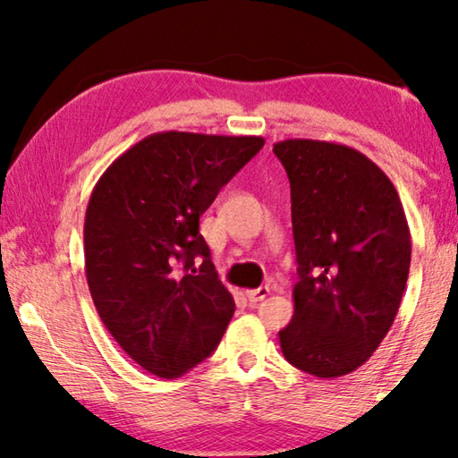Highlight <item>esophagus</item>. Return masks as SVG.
<instances>
[{
    "label": "esophagus",
    "mask_w": 458,
    "mask_h": 458,
    "mask_svg": "<svg viewBox=\"0 0 458 458\" xmlns=\"http://www.w3.org/2000/svg\"><path fill=\"white\" fill-rule=\"evenodd\" d=\"M268 293H271V290H268L267 285H260V287H256V290H248L246 298L250 304H256V302H260V300H265Z\"/></svg>",
    "instance_id": "1"
}]
</instances>
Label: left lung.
<instances>
[{
	"instance_id": "left-lung-1",
	"label": "left lung",
	"mask_w": 458,
	"mask_h": 458,
	"mask_svg": "<svg viewBox=\"0 0 458 458\" xmlns=\"http://www.w3.org/2000/svg\"><path fill=\"white\" fill-rule=\"evenodd\" d=\"M292 190L298 284L284 356L321 379L365 365L390 331L411 267L396 187L359 149L317 140L273 146Z\"/></svg>"
}]
</instances>
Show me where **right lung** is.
<instances>
[{"instance_id":"add662e5","label":"right lung","mask_w":458,"mask_h":458,"mask_svg":"<svg viewBox=\"0 0 458 458\" xmlns=\"http://www.w3.org/2000/svg\"><path fill=\"white\" fill-rule=\"evenodd\" d=\"M265 140L165 131L112 162L85 212V275L98 315L146 371L179 377L233 317L199 216Z\"/></svg>"}]
</instances>
